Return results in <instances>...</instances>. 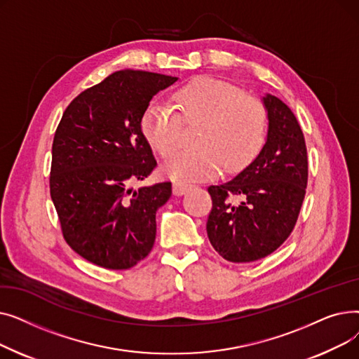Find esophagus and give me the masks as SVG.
<instances>
[{"mask_svg":"<svg viewBox=\"0 0 359 359\" xmlns=\"http://www.w3.org/2000/svg\"><path fill=\"white\" fill-rule=\"evenodd\" d=\"M189 189H191V186L186 184V183H182V182H176V183L173 184V194L177 195V196L184 195Z\"/></svg>","mask_w":359,"mask_h":359,"instance_id":"obj_1","label":"esophagus"}]
</instances>
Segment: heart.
Returning a JSON list of instances; mask_svg holds the SVG:
<instances>
[{
    "instance_id": "obj_1",
    "label": "heart",
    "mask_w": 359,
    "mask_h": 359,
    "mask_svg": "<svg viewBox=\"0 0 359 359\" xmlns=\"http://www.w3.org/2000/svg\"><path fill=\"white\" fill-rule=\"evenodd\" d=\"M180 113L165 104H153L142 118L147 141L160 156L168 157L180 147L183 121L199 125L198 149L184 151L163 164V173L179 182L203 180L218 173H236L248 167L268 137V111L259 99L222 80L202 77L176 93Z\"/></svg>"
}]
</instances>
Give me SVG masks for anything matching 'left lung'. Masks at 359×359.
<instances>
[{"instance_id":"obj_1","label":"left lung","mask_w":359,"mask_h":359,"mask_svg":"<svg viewBox=\"0 0 359 359\" xmlns=\"http://www.w3.org/2000/svg\"><path fill=\"white\" fill-rule=\"evenodd\" d=\"M268 137L259 156L234 179L210 186L206 233L225 260L255 262L273 253L292 233L306 196L307 148L292 110L272 94L263 97ZM233 196L242 198L231 204Z\"/></svg>"}]
</instances>
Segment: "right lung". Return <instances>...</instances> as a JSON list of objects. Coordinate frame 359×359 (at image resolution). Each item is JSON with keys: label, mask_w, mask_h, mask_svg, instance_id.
Listing matches in <instances>:
<instances>
[{"label": "right lung", "mask_w": 359, "mask_h": 359, "mask_svg": "<svg viewBox=\"0 0 359 359\" xmlns=\"http://www.w3.org/2000/svg\"><path fill=\"white\" fill-rule=\"evenodd\" d=\"M176 77L122 69L75 97L52 144L50 198L68 246L100 268L121 271L145 259L156 212L172 196L163 182L134 191L156 168L141 122L156 94Z\"/></svg>", "instance_id": "obj_1"}]
</instances>
